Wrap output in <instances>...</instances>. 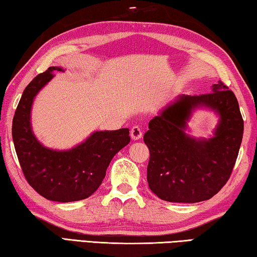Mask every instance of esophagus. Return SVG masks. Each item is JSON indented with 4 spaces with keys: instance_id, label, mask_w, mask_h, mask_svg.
Returning a JSON list of instances; mask_svg holds the SVG:
<instances>
[{
    "instance_id": "obj_1",
    "label": "esophagus",
    "mask_w": 257,
    "mask_h": 257,
    "mask_svg": "<svg viewBox=\"0 0 257 257\" xmlns=\"http://www.w3.org/2000/svg\"><path fill=\"white\" fill-rule=\"evenodd\" d=\"M130 136H132L134 141H138V139H141L143 137L142 128L139 127V125H134L132 130H130Z\"/></svg>"
}]
</instances>
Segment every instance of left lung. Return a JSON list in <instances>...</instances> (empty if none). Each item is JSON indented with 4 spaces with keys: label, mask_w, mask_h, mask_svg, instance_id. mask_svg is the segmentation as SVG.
I'll list each match as a JSON object with an SVG mask.
<instances>
[{
    "label": "left lung",
    "mask_w": 257,
    "mask_h": 257,
    "mask_svg": "<svg viewBox=\"0 0 257 257\" xmlns=\"http://www.w3.org/2000/svg\"><path fill=\"white\" fill-rule=\"evenodd\" d=\"M200 106L219 115L214 137L193 139L187 121ZM144 142L149 148L147 181L158 198L169 202L195 203L209 200L229 180L244 133L238 101L221 81L212 92L180 95L148 123Z\"/></svg>",
    "instance_id": "left-lung-1"
}]
</instances>
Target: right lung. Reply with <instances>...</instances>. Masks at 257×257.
I'll use <instances>...</instances> for the list:
<instances>
[{"mask_svg": "<svg viewBox=\"0 0 257 257\" xmlns=\"http://www.w3.org/2000/svg\"><path fill=\"white\" fill-rule=\"evenodd\" d=\"M62 67L37 75L22 93L12 122V138L23 174L34 190L57 202L78 201L101 185L111 160L130 142L129 129L95 132L67 151L45 147L32 133L30 113L38 92Z\"/></svg>", "mask_w": 257, "mask_h": 257, "instance_id": "add662e5", "label": "right lung"}]
</instances>
